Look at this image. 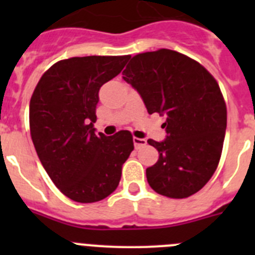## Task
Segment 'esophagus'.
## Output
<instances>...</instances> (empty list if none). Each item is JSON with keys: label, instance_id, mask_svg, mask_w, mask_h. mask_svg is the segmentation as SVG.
<instances>
[{"label": "esophagus", "instance_id": "obj_1", "mask_svg": "<svg viewBox=\"0 0 255 255\" xmlns=\"http://www.w3.org/2000/svg\"><path fill=\"white\" fill-rule=\"evenodd\" d=\"M132 141H134V145H135V148H136V149H139V148H141V147H144V145H145V144H147V140H145V139H141V138H132Z\"/></svg>", "mask_w": 255, "mask_h": 255}]
</instances>
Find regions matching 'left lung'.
<instances>
[{"label":"left lung","mask_w":255,"mask_h":255,"mask_svg":"<svg viewBox=\"0 0 255 255\" xmlns=\"http://www.w3.org/2000/svg\"><path fill=\"white\" fill-rule=\"evenodd\" d=\"M123 75L148 114L166 116V139L148 140L159 153L147 168L148 184L175 199L195 194L215 173L224 147L227 111L218 83L199 62L166 48L134 56Z\"/></svg>","instance_id":"obj_1"}]
</instances>
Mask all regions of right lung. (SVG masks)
Here are the masks:
<instances>
[{
  "mask_svg": "<svg viewBox=\"0 0 255 255\" xmlns=\"http://www.w3.org/2000/svg\"><path fill=\"white\" fill-rule=\"evenodd\" d=\"M130 56L61 60L42 75L29 106L31 140L44 170L62 194L94 203L114 193L123 164L134 149L132 135L96 134L98 92L121 73Z\"/></svg>",
  "mask_w": 255,
  "mask_h": 255,
  "instance_id": "right-lung-1",
  "label": "right lung"
}]
</instances>
